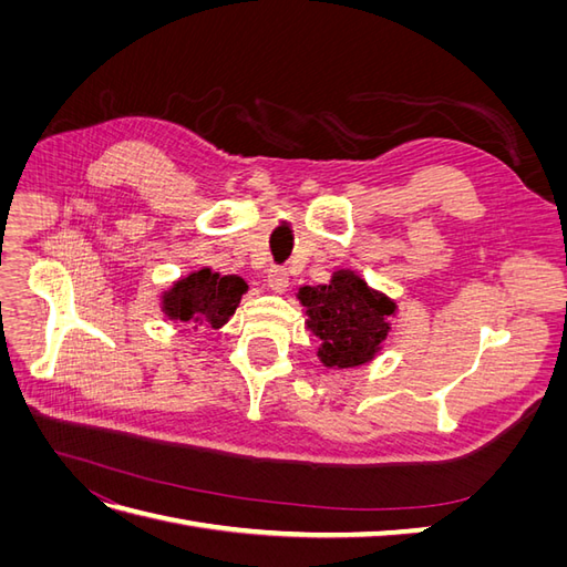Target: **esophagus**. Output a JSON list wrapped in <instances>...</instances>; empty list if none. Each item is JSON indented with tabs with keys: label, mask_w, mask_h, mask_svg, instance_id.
I'll list each match as a JSON object with an SVG mask.
<instances>
[{
	"label": "esophagus",
	"mask_w": 567,
	"mask_h": 567,
	"mask_svg": "<svg viewBox=\"0 0 567 567\" xmlns=\"http://www.w3.org/2000/svg\"><path fill=\"white\" fill-rule=\"evenodd\" d=\"M267 286L274 293H284L288 288V271L284 267H269L267 269Z\"/></svg>",
	"instance_id": "esophagus-1"
}]
</instances>
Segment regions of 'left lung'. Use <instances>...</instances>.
I'll list each match as a JSON object with an SVG mask.
<instances>
[{
  "instance_id": "obj_1",
  "label": "left lung",
  "mask_w": 567,
  "mask_h": 567,
  "mask_svg": "<svg viewBox=\"0 0 567 567\" xmlns=\"http://www.w3.org/2000/svg\"><path fill=\"white\" fill-rule=\"evenodd\" d=\"M298 300L305 307L307 329L321 340L317 357L329 369L371 362L388 338V319L398 312V305L352 269L333 271L329 284L302 286Z\"/></svg>"
}]
</instances>
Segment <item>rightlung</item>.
I'll list each match as a JSON object with an SVG mask.
<instances>
[{
    "mask_svg": "<svg viewBox=\"0 0 567 567\" xmlns=\"http://www.w3.org/2000/svg\"><path fill=\"white\" fill-rule=\"evenodd\" d=\"M246 290L248 284L236 274L221 277L219 271L203 267L165 290L161 298L163 315L173 321L208 323L210 329H221L236 312Z\"/></svg>",
    "mask_w": 567,
    "mask_h": 567,
    "instance_id": "add662e5",
    "label": "right lung"
}]
</instances>
